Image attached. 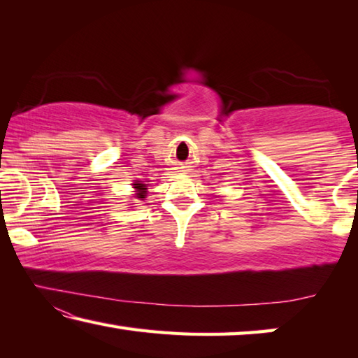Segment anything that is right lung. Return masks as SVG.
<instances>
[{"label": "right lung", "instance_id": "1", "mask_svg": "<svg viewBox=\"0 0 358 358\" xmlns=\"http://www.w3.org/2000/svg\"><path fill=\"white\" fill-rule=\"evenodd\" d=\"M134 187L137 189V197L142 199L145 196V189H147V187H145L143 183H134Z\"/></svg>", "mask_w": 358, "mask_h": 358}]
</instances>
